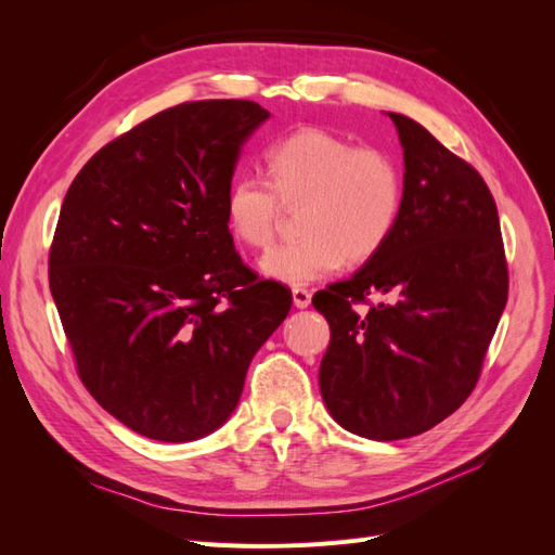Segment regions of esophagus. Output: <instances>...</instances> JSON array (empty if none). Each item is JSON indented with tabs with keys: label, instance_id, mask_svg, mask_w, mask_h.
<instances>
[{
	"label": "esophagus",
	"instance_id": "obj_1",
	"mask_svg": "<svg viewBox=\"0 0 555 555\" xmlns=\"http://www.w3.org/2000/svg\"><path fill=\"white\" fill-rule=\"evenodd\" d=\"M292 298H294V306L304 310V308L310 306L312 294H310L308 289H304V287H294V289H292Z\"/></svg>",
	"mask_w": 555,
	"mask_h": 555
}]
</instances>
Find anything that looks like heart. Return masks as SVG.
<instances>
[{"instance_id":"b5f03b06","label":"heart","mask_w":555,"mask_h":555,"mask_svg":"<svg viewBox=\"0 0 555 555\" xmlns=\"http://www.w3.org/2000/svg\"><path fill=\"white\" fill-rule=\"evenodd\" d=\"M266 182L241 176L229 184L224 220L251 249L273 243L282 208L300 204V238L261 259V271L300 287L333 275L349 259L375 257L391 238L402 210V173L379 147L354 145L319 127L296 129L263 153Z\"/></svg>"}]
</instances>
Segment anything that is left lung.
Masks as SVG:
<instances>
[{
	"label": "left lung",
	"mask_w": 555,
	"mask_h": 555,
	"mask_svg": "<svg viewBox=\"0 0 555 555\" xmlns=\"http://www.w3.org/2000/svg\"><path fill=\"white\" fill-rule=\"evenodd\" d=\"M405 159L391 238L349 280L314 294L331 343L319 389L331 416L391 442L438 426L473 393L509 275L483 178L412 117L389 113ZM385 300L359 315L353 306Z\"/></svg>",
	"instance_id": "8db88e82"
}]
</instances>
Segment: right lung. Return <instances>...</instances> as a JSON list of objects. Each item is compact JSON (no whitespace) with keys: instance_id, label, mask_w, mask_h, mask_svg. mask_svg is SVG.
<instances>
[{"instance_id":"right-lung-1","label":"right lung","mask_w":555,"mask_h":555,"mask_svg":"<svg viewBox=\"0 0 555 555\" xmlns=\"http://www.w3.org/2000/svg\"><path fill=\"white\" fill-rule=\"evenodd\" d=\"M266 108H166L82 166L48 257L78 377L127 428L190 442L236 410L251 357L292 308L233 247L224 196Z\"/></svg>"}]
</instances>
